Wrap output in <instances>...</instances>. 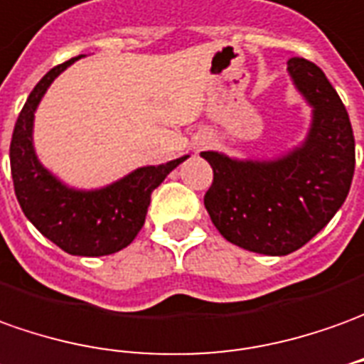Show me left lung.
I'll return each instance as SVG.
<instances>
[{"instance_id": "1", "label": "left lung", "mask_w": 364, "mask_h": 364, "mask_svg": "<svg viewBox=\"0 0 364 364\" xmlns=\"http://www.w3.org/2000/svg\"><path fill=\"white\" fill-rule=\"evenodd\" d=\"M287 71L313 109L301 146L275 160L202 152L214 170L208 214L230 244L255 254L287 255L307 244L343 206L355 172L349 114L325 73L301 57Z\"/></svg>"}]
</instances>
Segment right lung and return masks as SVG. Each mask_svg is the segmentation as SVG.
Listing matches in <instances>:
<instances>
[{"label":"right lung","instance_id":"add662e5","mask_svg":"<svg viewBox=\"0 0 364 364\" xmlns=\"http://www.w3.org/2000/svg\"><path fill=\"white\" fill-rule=\"evenodd\" d=\"M75 57L53 67L35 85L15 122L9 160L17 202L27 220L71 255H109L136 237L150 206L152 190L188 156L158 166H142L99 190H75L63 184L39 162L33 149V119L49 85Z\"/></svg>","mask_w":364,"mask_h":364}]
</instances>
